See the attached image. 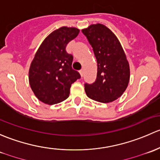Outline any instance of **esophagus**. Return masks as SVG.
Returning <instances> with one entry per match:
<instances>
[{
    "label": "esophagus",
    "mask_w": 160,
    "mask_h": 160,
    "mask_svg": "<svg viewBox=\"0 0 160 160\" xmlns=\"http://www.w3.org/2000/svg\"><path fill=\"white\" fill-rule=\"evenodd\" d=\"M79 73H80V75H81V76H83V74H84V72H83V70H82H82H80L79 71Z\"/></svg>",
    "instance_id": "34e87169"
}]
</instances>
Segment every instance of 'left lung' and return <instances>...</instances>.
<instances>
[{
    "mask_svg": "<svg viewBox=\"0 0 160 160\" xmlns=\"http://www.w3.org/2000/svg\"><path fill=\"white\" fill-rule=\"evenodd\" d=\"M91 44L96 58V79L92 84L85 83L88 98L108 103L119 98L129 81V65L116 36L103 24L90 25L82 30Z\"/></svg>",
    "mask_w": 160,
    "mask_h": 160,
    "instance_id": "left-lung-1",
    "label": "left lung"
}]
</instances>
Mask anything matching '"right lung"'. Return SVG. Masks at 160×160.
Masks as SVG:
<instances>
[{"mask_svg":"<svg viewBox=\"0 0 160 160\" xmlns=\"http://www.w3.org/2000/svg\"><path fill=\"white\" fill-rule=\"evenodd\" d=\"M78 33V29L67 27L53 31L44 39L31 62V88L45 104H57L66 99L72 84L81 78L80 74L72 69L73 56L65 50Z\"/></svg>","mask_w":160,"mask_h":160,"instance_id":"add662e5","label":"right lung"}]
</instances>
